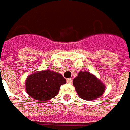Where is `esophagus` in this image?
I'll use <instances>...</instances> for the list:
<instances>
[{
    "label": "esophagus",
    "mask_w": 130,
    "mask_h": 130,
    "mask_svg": "<svg viewBox=\"0 0 130 130\" xmlns=\"http://www.w3.org/2000/svg\"><path fill=\"white\" fill-rule=\"evenodd\" d=\"M67 83L71 84V83H72V82H73V79H71V78H70V79H67Z\"/></svg>",
    "instance_id": "obj_1"
}]
</instances>
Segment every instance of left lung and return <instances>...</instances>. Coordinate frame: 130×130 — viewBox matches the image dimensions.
Wrapping results in <instances>:
<instances>
[{"label":"left lung","instance_id":"left-lung-1","mask_svg":"<svg viewBox=\"0 0 130 130\" xmlns=\"http://www.w3.org/2000/svg\"><path fill=\"white\" fill-rule=\"evenodd\" d=\"M73 84L79 97L87 101L100 98L106 89L105 84L87 71H79L73 80Z\"/></svg>","mask_w":130,"mask_h":130}]
</instances>
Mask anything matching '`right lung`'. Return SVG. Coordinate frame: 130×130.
Wrapping results in <instances>:
<instances>
[{"label": "right lung", "instance_id": "1", "mask_svg": "<svg viewBox=\"0 0 130 130\" xmlns=\"http://www.w3.org/2000/svg\"><path fill=\"white\" fill-rule=\"evenodd\" d=\"M61 74L47 69L28 76L26 79V91L33 99L48 101L58 94L61 85L66 84Z\"/></svg>", "mask_w": 130, "mask_h": 130}]
</instances>
